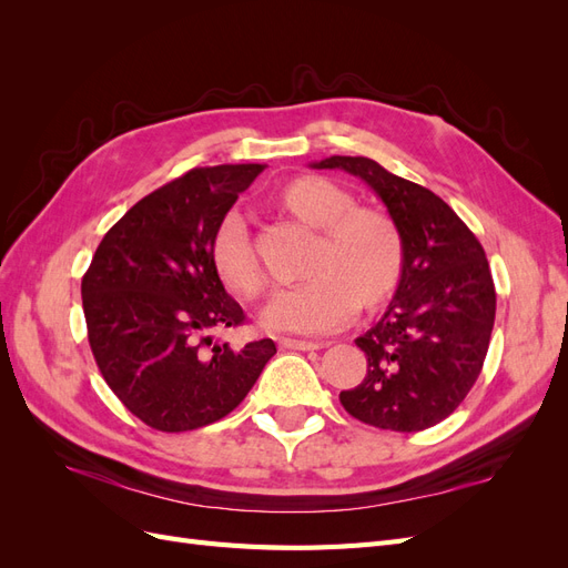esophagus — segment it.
I'll return each mask as SVG.
<instances>
[{"label":"esophagus","mask_w":568,"mask_h":568,"mask_svg":"<svg viewBox=\"0 0 568 568\" xmlns=\"http://www.w3.org/2000/svg\"><path fill=\"white\" fill-rule=\"evenodd\" d=\"M280 346L288 351H320L322 343L317 341H301V338H280Z\"/></svg>","instance_id":"1"}]
</instances>
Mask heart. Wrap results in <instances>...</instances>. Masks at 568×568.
<instances>
[{"label": "heart", "mask_w": 568, "mask_h": 568, "mask_svg": "<svg viewBox=\"0 0 568 568\" xmlns=\"http://www.w3.org/2000/svg\"><path fill=\"white\" fill-rule=\"evenodd\" d=\"M284 213L317 230L298 286L274 291L261 313L263 326L272 332L322 334L346 322L355 303L365 311L386 303L400 284L405 244L395 222L376 209H357L346 186L320 175H303L284 184L277 194ZM211 263L242 301L261 294L265 280L253 248L246 220L230 211L211 236Z\"/></svg>", "instance_id": "1"}]
</instances>
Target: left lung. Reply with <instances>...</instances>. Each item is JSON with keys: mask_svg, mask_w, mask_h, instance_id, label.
<instances>
[{"mask_svg": "<svg viewBox=\"0 0 568 568\" xmlns=\"http://www.w3.org/2000/svg\"><path fill=\"white\" fill-rule=\"evenodd\" d=\"M311 168H338L367 182L405 244L403 277L386 313L355 338L367 376L341 390V405L376 428L422 432L453 415L484 367L495 324L486 251L440 196L372 159L332 156Z\"/></svg>", "mask_w": 568, "mask_h": 568, "instance_id": "obj_1", "label": "left lung"}]
</instances>
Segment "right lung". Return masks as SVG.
<instances>
[{
	"label": "right lung",
	"instance_id": "1",
	"mask_svg": "<svg viewBox=\"0 0 568 568\" xmlns=\"http://www.w3.org/2000/svg\"><path fill=\"white\" fill-rule=\"evenodd\" d=\"M265 165L194 168L136 201L101 239L82 277L97 365L134 417L178 434L213 424L246 398L272 338L244 348L211 332L246 315L211 263V236Z\"/></svg>",
	"mask_w": 568,
	"mask_h": 568
}]
</instances>
